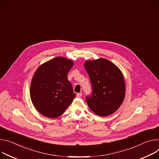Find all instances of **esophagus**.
<instances>
[{"mask_svg": "<svg viewBox=\"0 0 159 159\" xmlns=\"http://www.w3.org/2000/svg\"><path fill=\"white\" fill-rule=\"evenodd\" d=\"M81 96H82V93H78L76 94V97H77L78 98H80V97H81Z\"/></svg>", "mask_w": 159, "mask_h": 159, "instance_id": "obj_1", "label": "esophagus"}]
</instances>
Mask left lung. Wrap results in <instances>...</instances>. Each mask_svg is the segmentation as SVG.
<instances>
[{"label": "left lung", "mask_w": 159, "mask_h": 159, "mask_svg": "<svg viewBox=\"0 0 159 159\" xmlns=\"http://www.w3.org/2000/svg\"><path fill=\"white\" fill-rule=\"evenodd\" d=\"M84 66L89 75L93 91L92 96L86 98L89 107L102 117L113 114L125 97L126 86L121 70L103 58L86 61Z\"/></svg>", "instance_id": "8db88e82"}]
</instances>
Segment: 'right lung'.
<instances>
[{"label": "right lung", "mask_w": 159, "mask_h": 159, "mask_svg": "<svg viewBox=\"0 0 159 159\" xmlns=\"http://www.w3.org/2000/svg\"><path fill=\"white\" fill-rule=\"evenodd\" d=\"M73 61L57 57L45 62L35 71L30 85L34 107L49 118L61 116L76 97L67 74Z\"/></svg>", "instance_id": "obj_1"}]
</instances>
